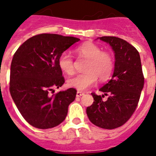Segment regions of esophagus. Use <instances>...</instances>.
<instances>
[{
	"label": "esophagus",
	"instance_id": "1",
	"mask_svg": "<svg viewBox=\"0 0 156 156\" xmlns=\"http://www.w3.org/2000/svg\"><path fill=\"white\" fill-rule=\"evenodd\" d=\"M82 95H84V93L81 92V91H77V93H76L77 97H81V96H82Z\"/></svg>",
	"mask_w": 156,
	"mask_h": 156
}]
</instances>
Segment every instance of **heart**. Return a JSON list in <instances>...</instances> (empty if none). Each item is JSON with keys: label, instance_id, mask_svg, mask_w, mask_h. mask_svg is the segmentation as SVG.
I'll return each mask as SVG.
<instances>
[{"label": "heart", "instance_id": "b5f03b06", "mask_svg": "<svg viewBox=\"0 0 156 156\" xmlns=\"http://www.w3.org/2000/svg\"><path fill=\"white\" fill-rule=\"evenodd\" d=\"M76 52L88 58V62L85 65V72L78 74L68 80V86L79 91H85L95 84L98 77L104 81L111 76L114 68L112 57L108 52L101 51L98 45L86 42L78 46ZM58 66L65 73L73 74V59L68 52L61 54L58 58Z\"/></svg>", "mask_w": 156, "mask_h": 156}]
</instances>
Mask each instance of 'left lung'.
I'll list each match as a JSON object with an SVG mask.
<instances>
[{"mask_svg":"<svg viewBox=\"0 0 156 156\" xmlns=\"http://www.w3.org/2000/svg\"><path fill=\"white\" fill-rule=\"evenodd\" d=\"M111 46L115 54V67L111 80L99 91L108 94L91 93L94 102L87 108L90 122L98 127L113 129L124 125L132 115L144 86L140 55L135 47L116 37H98Z\"/></svg>","mask_w":156,"mask_h":156,"instance_id":"8db88e82","label":"left lung"}]
</instances>
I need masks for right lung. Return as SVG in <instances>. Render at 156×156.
I'll return each instance as SVG.
<instances>
[{
  "label": "right lung",
  "mask_w": 156,
  "mask_h": 156,
  "mask_svg": "<svg viewBox=\"0 0 156 156\" xmlns=\"http://www.w3.org/2000/svg\"><path fill=\"white\" fill-rule=\"evenodd\" d=\"M79 41L75 37L41 34L27 39L14 54L10 92L21 115L32 126L51 129L66 118L77 91L71 88L55 94L50 91L65 83L58 58Z\"/></svg>",
  "instance_id": "1"
}]
</instances>
